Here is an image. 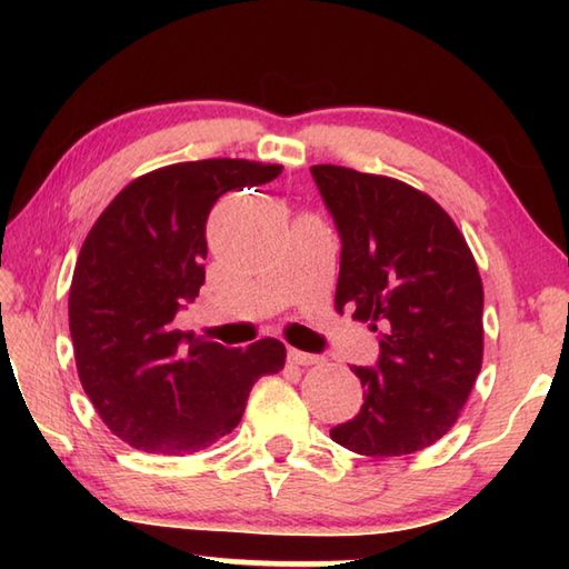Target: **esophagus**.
I'll use <instances>...</instances> for the list:
<instances>
[{"label":"esophagus","instance_id":"obj_1","mask_svg":"<svg viewBox=\"0 0 569 569\" xmlns=\"http://www.w3.org/2000/svg\"><path fill=\"white\" fill-rule=\"evenodd\" d=\"M288 361H293V365H300V367H310V365H316L318 357L300 352V349H288Z\"/></svg>","mask_w":569,"mask_h":569}]
</instances>
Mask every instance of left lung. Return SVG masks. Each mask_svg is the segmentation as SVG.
Listing matches in <instances>:
<instances>
[{
	"label": "left lung",
	"mask_w": 569,
	"mask_h": 569,
	"mask_svg": "<svg viewBox=\"0 0 569 569\" xmlns=\"http://www.w3.org/2000/svg\"><path fill=\"white\" fill-rule=\"evenodd\" d=\"M342 239L335 308L379 332L365 403L330 438L367 457L426 450L450 430L485 357V286L465 234L428 192L389 176L312 166Z\"/></svg>",
	"instance_id": "left-lung-1"
}]
</instances>
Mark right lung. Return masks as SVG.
<instances>
[{
  "label": "right lung",
  "mask_w": 569,
  "mask_h": 569,
  "mask_svg": "<svg viewBox=\"0 0 569 569\" xmlns=\"http://www.w3.org/2000/svg\"><path fill=\"white\" fill-rule=\"evenodd\" d=\"M283 166L204 159L143 173L107 204L72 271L68 318L84 393L119 440L192 455L232 432L251 386L286 365L283 342L192 340L173 320L204 283V222L227 190Z\"/></svg>",
  "instance_id": "1"
}]
</instances>
